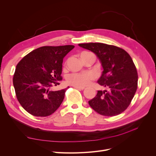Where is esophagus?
Returning a JSON list of instances; mask_svg holds the SVG:
<instances>
[{"label":"esophagus","mask_w":156,"mask_h":156,"mask_svg":"<svg viewBox=\"0 0 156 156\" xmlns=\"http://www.w3.org/2000/svg\"><path fill=\"white\" fill-rule=\"evenodd\" d=\"M75 88H77V90H83L84 89V87H74Z\"/></svg>","instance_id":"34e87169"}]
</instances>
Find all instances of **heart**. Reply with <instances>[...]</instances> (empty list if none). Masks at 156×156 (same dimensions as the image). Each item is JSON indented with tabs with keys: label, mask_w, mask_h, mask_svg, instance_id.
Wrapping results in <instances>:
<instances>
[{
	"label": "heart",
	"mask_w": 156,
	"mask_h": 156,
	"mask_svg": "<svg viewBox=\"0 0 156 156\" xmlns=\"http://www.w3.org/2000/svg\"><path fill=\"white\" fill-rule=\"evenodd\" d=\"M88 53L84 52L81 55ZM94 79V74L90 72L85 73H72L68 75L66 78L67 83L73 87H84L90 84L92 79Z\"/></svg>",
	"instance_id": "b5f03b06"
}]
</instances>
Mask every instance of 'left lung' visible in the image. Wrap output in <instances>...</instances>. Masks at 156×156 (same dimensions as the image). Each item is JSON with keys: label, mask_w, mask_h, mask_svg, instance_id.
I'll return each instance as SVG.
<instances>
[{"label": "left lung", "mask_w": 156, "mask_h": 156, "mask_svg": "<svg viewBox=\"0 0 156 156\" xmlns=\"http://www.w3.org/2000/svg\"><path fill=\"white\" fill-rule=\"evenodd\" d=\"M96 55L103 71L98 83L107 88L98 90L88 104L99 114L113 116L124 112L137 89L138 75L127 52L115 45L102 43L79 44Z\"/></svg>", "instance_id": "8db88e82"}]
</instances>
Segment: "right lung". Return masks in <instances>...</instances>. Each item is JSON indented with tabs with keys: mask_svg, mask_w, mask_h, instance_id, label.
Returning a JSON list of instances; mask_svg holds the SVG:
<instances>
[{
	"mask_svg": "<svg viewBox=\"0 0 156 156\" xmlns=\"http://www.w3.org/2000/svg\"><path fill=\"white\" fill-rule=\"evenodd\" d=\"M74 45L44 46L27 55L16 66L13 78L16 97L23 108L35 116L53 114L62 103L66 88L51 90L59 84L64 56Z\"/></svg>",
	"mask_w": 156,
	"mask_h": 156,
	"instance_id": "1",
	"label": "right lung"
}]
</instances>
